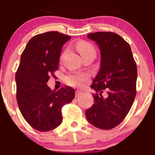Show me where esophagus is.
<instances>
[{
  "label": "esophagus",
  "instance_id": "1",
  "mask_svg": "<svg viewBox=\"0 0 155 155\" xmlns=\"http://www.w3.org/2000/svg\"><path fill=\"white\" fill-rule=\"evenodd\" d=\"M81 93H82V92L80 91V90H76V97H79V95H81Z\"/></svg>",
  "mask_w": 155,
  "mask_h": 155
}]
</instances>
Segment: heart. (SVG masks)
<instances>
[{"label": "heart", "instance_id": "1", "mask_svg": "<svg viewBox=\"0 0 155 155\" xmlns=\"http://www.w3.org/2000/svg\"><path fill=\"white\" fill-rule=\"evenodd\" d=\"M77 49L81 55L87 54L90 52H95V49L90 44L87 42H79L77 44ZM88 79V76L84 74H76L72 73L68 74L65 77V81L67 84L73 87H81L82 86L84 82Z\"/></svg>", "mask_w": 155, "mask_h": 155}]
</instances>
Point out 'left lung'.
<instances>
[{"mask_svg":"<svg viewBox=\"0 0 155 155\" xmlns=\"http://www.w3.org/2000/svg\"><path fill=\"white\" fill-rule=\"evenodd\" d=\"M101 52V68L91 88L94 104L86 110L87 120L95 127L110 130L125 118L136 95L137 66L130 47L120 35L111 32L90 33ZM106 90L107 94L102 95Z\"/></svg>","mask_w":155,"mask_h":155,"instance_id":"left-lung-1","label":"left lung"}]
</instances>
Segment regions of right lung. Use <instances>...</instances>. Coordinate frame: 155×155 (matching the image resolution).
<instances>
[{
    "label": "right lung",
    "instance_id": "obj_1",
    "mask_svg": "<svg viewBox=\"0 0 155 155\" xmlns=\"http://www.w3.org/2000/svg\"><path fill=\"white\" fill-rule=\"evenodd\" d=\"M70 39L57 31L41 33L28 41L21 55L15 76L17 104L26 122L41 132L62 123V107L75 97L70 87L52 91L47 85L49 75L59 68L62 47Z\"/></svg>",
    "mask_w": 155,
    "mask_h": 155
}]
</instances>
